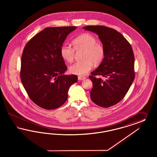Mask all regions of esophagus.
Listing matches in <instances>:
<instances>
[{"mask_svg": "<svg viewBox=\"0 0 157 157\" xmlns=\"http://www.w3.org/2000/svg\"><path fill=\"white\" fill-rule=\"evenodd\" d=\"M78 80L83 81V80L85 79L86 78V77H85V76H78Z\"/></svg>", "mask_w": 157, "mask_h": 157, "instance_id": "obj_1", "label": "esophagus"}]
</instances>
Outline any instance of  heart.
I'll use <instances>...</instances> for the list:
<instances>
[{
  "label": "heart",
  "instance_id": "1",
  "mask_svg": "<svg viewBox=\"0 0 157 157\" xmlns=\"http://www.w3.org/2000/svg\"><path fill=\"white\" fill-rule=\"evenodd\" d=\"M74 48L67 45L60 48V55L67 62L73 61L75 50L83 51L82 62H77L69 67V71L73 74L84 75L90 71L95 65H99L104 59L105 49L102 44L97 41L93 34L89 33L82 34L72 41Z\"/></svg>",
  "mask_w": 157,
  "mask_h": 157
}]
</instances>
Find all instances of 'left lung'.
<instances>
[{"label": "left lung", "mask_w": 157, "mask_h": 157, "mask_svg": "<svg viewBox=\"0 0 157 157\" xmlns=\"http://www.w3.org/2000/svg\"><path fill=\"white\" fill-rule=\"evenodd\" d=\"M83 28L98 34L105 49L104 60L89 76L93 82L91 100L100 106L109 108L123 99L134 80L133 50L126 38L114 29L104 26Z\"/></svg>", "instance_id": "1"}]
</instances>
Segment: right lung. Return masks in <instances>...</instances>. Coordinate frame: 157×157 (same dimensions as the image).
Listing matches in <instances>:
<instances>
[{"label":"right lung","mask_w":157,"mask_h":157,"mask_svg":"<svg viewBox=\"0 0 157 157\" xmlns=\"http://www.w3.org/2000/svg\"><path fill=\"white\" fill-rule=\"evenodd\" d=\"M76 26L44 29L31 38L21 57L20 76L29 98L43 109H55L68 98L75 75H63L67 69L60 55V48Z\"/></svg>","instance_id":"add662e5"}]
</instances>
